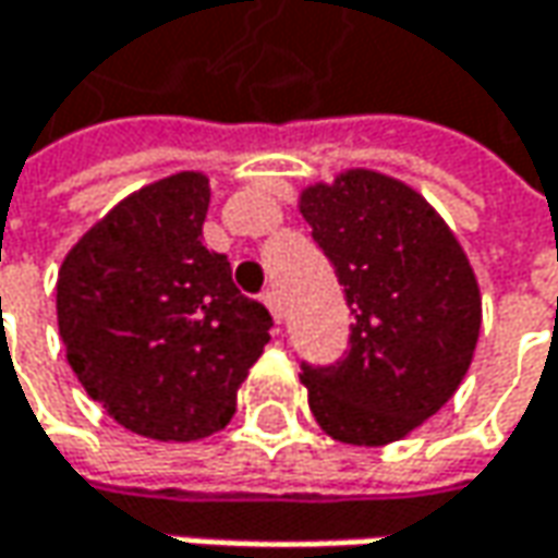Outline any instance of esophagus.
<instances>
[{"mask_svg": "<svg viewBox=\"0 0 558 558\" xmlns=\"http://www.w3.org/2000/svg\"><path fill=\"white\" fill-rule=\"evenodd\" d=\"M260 301H264V304H267V307H269V313H272V319H276V323H282V304H279V291L267 289V291H264V294H260Z\"/></svg>", "mask_w": 558, "mask_h": 558, "instance_id": "1", "label": "esophagus"}]
</instances>
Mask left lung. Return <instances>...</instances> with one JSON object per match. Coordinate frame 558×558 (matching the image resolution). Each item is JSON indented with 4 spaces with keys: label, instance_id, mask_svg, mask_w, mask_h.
<instances>
[{
    "label": "left lung",
    "instance_id": "8db88e82",
    "mask_svg": "<svg viewBox=\"0 0 558 558\" xmlns=\"http://www.w3.org/2000/svg\"><path fill=\"white\" fill-rule=\"evenodd\" d=\"M301 214L354 316L341 360H301L313 416L344 444L400 440L453 397L472 363L475 272L432 204L373 170L307 189Z\"/></svg>",
    "mask_w": 558,
    "mask_h": 558
}]
</instances>
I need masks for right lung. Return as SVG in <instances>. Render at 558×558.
<instances>
[{"label":"right lung","instance_id":"add662e5","mask_svg":"<svg viewBox=\"0 0 558 558\" xmlns=\"http://www.w3.org/2000/svg\"><path fill=\"white\" fill-rule=\"evenodd\" d=\"M207 177L145 185L96 223L58 272L68 363L123 428L198 440L226 428L272 316L235 289L202 226Z\"/></svg>","mask_w":558,"mask_h":558}]
</instances>
